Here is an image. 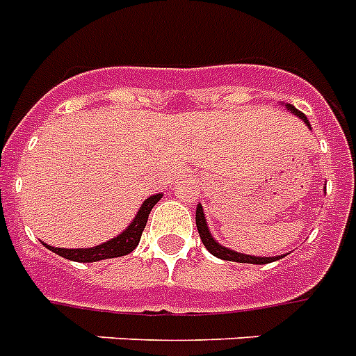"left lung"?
Returning a JSON list of instances; mask_svg holds the SVG:
<instances>
[{
  "label": "left lung",
  "mask_w": 356,
  "mask_h": 356,
  "mask_svg": "<svg viewBox=\"0 0 356 356\" xmlns=\"http://www.w3.org/2000/svg\"><path fill=\"white\" fill-rule=\"evenodd\" d=\"M289 109H291L293 113H296V115H298L303 122L307 124V126H311V124L307 122V117H305L302 111H298V109L293 108V106H289ZM195 225H197L201 241H203L204 247H207L208 250H210V252L216 256V258L225 259V261H236V263H256V265H267V263L280 259V256H276V258H256V256H247V254L234 252V250H228V248H225V247H221L219 243H216L212 236H210V232H208L207 219H204L203 207H201V204H199L197 210H195Z\"/></svg>",
  "instance_id": "8db88e82"
}]
</instances>
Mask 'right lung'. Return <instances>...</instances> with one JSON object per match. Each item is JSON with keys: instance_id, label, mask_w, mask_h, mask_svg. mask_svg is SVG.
<instances>
[{"instance_id": "right-lung-1", "label": "right lung", "mask_w": 356, "mask_h": 356, "mask_svg": "<svg viewBox=\"0 0 356 356\" xmlns=\"http://www.w3.org/2000/svg\"><path fill=\"white\" fill-rule=\"evenodd\" d=\"M161 197H163V195L157 193V195H152L149 199H146L143 207H140V210H138L137 218L133 219V223L129 225L120 236L109 239L108 243H102L93 248H56L51 247V245H45V247H47L49 250L56 252L58 256H62V258L82 263H93L100 261V259L126 256V254L133 252L135 247L138 245V241H140V236H143V230L146 228V221H148L149 212H152V208L161 201Z\"/></svg>"}]
</instances>
